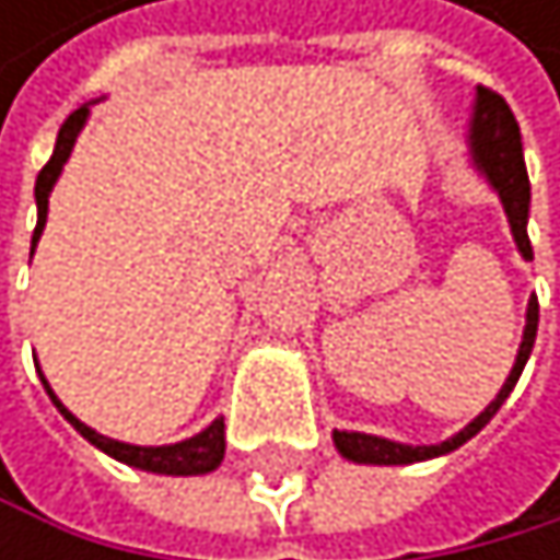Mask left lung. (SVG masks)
I'll return each instance as SVG.
<instances>
[{
    "mask_svg": "<svg viewBox=\"0 0 560 560\" xmlns=\"http://www.w3.org/2000/svg\"><path fill=\"white\" fill-rule=\"evenodd\" d=\"M470 158L474 167L490 180V187L498 190V198L504 205V214L511 221V234L517 242V252L524 261L534 258L530 252V238H527V211H530V180H527V167H524V154H521V130L517 120L511 114V106L493 93V90H480L477 86V103H474V117H470ZM534 336H537V295H530L527 302V322H524V339L514 359V370L508 376V383L501 386V393L490 399L487 410L470 420L460 433H454L443 443L433 446H410V443H396L386 436H373V433H349V430H336V450L352 460V464H380V467H393V464H420L430 457H443L450 450L464 446L470 436H477L493 413L501 410V402L511 396V389L517 386L527 355L534 349Z\"/></svg>",
    "mask_w": 560,
    "mask_h": 560,
    "instance_id": "obj_1",
    "label": "left lung"
}]
</instances>
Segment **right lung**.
Segmentation results:
<instances>
[{"label":"right lung","instance_id":"1","mask_svg":"<svg viewBox=\"0 0 560 560\" xmlns=\"http://www.w3.org/2000/svg\"><path fill=\"white\" fill-rule=\"evenodd\" d=\"M86 117H90V103L80 106V110H73V114L67 117V124L59 127V137H56V147H52L49 164H46V167L39 171V177H36V211H39V221H36V231H33V252H36V242H39V234H43V228H46L49 190H52V184H56L62 164L70 161V150H73L77 137H80ZM39 380H43V386H46L52 406L73 423V430H77L80 436H86L96 450H103V454H110L114 460H120V464H127V467L150 470V474H171V477H190V474H211V470H218V464L224 460V417H218L208 430L195 433L190 440H180V443H167V446H133V443L110 440V436L96 433L93 427L80 423V420L67 410V406H62V402L56 399V393L49 389V383H46L43 373H39Z\"/></svg>","mask_w":560,"mask_h":560}]
</instances>
